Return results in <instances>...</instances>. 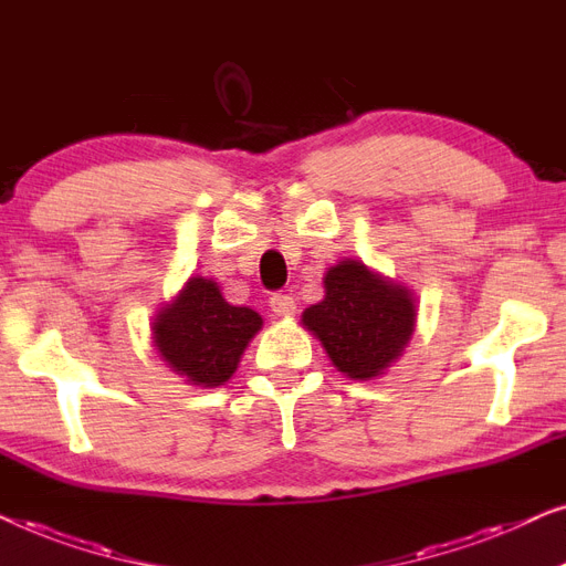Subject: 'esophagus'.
I'll return each mask as SVG.
<instances>
[{
    "mask_svg": "<svg viewBox=\"0 0 566 566\" xmlns=\"http://www.w3.org/2000/svg\"><path fill=\"white\" fill-rule=\"evenodd\" d=\"M269 307H272L274 315L290 317V315H294V310H297V302H294V297H290V294H272Z\"/></svg>",
    "mask_w": 566,
    "mask_h": 566,
    "instance_id": "obj_1",
    "label": "esophagus"
}]
</instances>
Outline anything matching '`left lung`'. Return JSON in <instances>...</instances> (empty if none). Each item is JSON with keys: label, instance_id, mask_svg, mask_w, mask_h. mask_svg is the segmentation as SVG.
Segmentation results:
<instances>
[{"label": "left lung", "instance_id": "1", "mask_svg": "<svg viewBox=\"0 0 566 566\" xmlns=\"http://www.w3.org/2000/svg\"><path fill=\"white\" fill-rule=\"evenodd\" d=\"M325 297L305 307L302 325L321 340L338 371L352 379L381 377L408 348L418 307L408 286L344 259L323 276Z\"/></svg>", "mask_w": 566, "mask_h": 566}]
</instances>
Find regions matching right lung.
Segmentation results:
<instances>
[{"mask_svg":"<svg viewBox=\"0 0 566 566\" xmlns=\"http://www.w3.org/2000/svg\"><path fill=\"white\" fill-rule=\"evenodd\" d=\"M264 325L256 310L235 307L218 282L189 276L150 323L156 354L195 387H220L233 377L245 346Z\"/></svg>","mask_w":566,"mask_h":566,"instance_id":"obj_1","label":"right lung"}]
</instances>
